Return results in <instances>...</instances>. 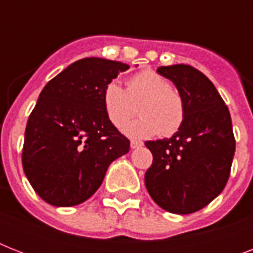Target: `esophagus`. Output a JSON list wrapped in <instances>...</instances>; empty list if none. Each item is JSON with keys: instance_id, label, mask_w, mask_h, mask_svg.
Returning <instances> with one entry per match:
<instances>
[{"instance_id": "obj_1", "label": "esophagus", "mask_w": 253, "mask_h": 253, "mask_svg": "<svg viewBox=\"0 0 253 253\" xmlns=\"http://www.w3.org/2000/svg\"><path fill=\"white\" fill-rule=\"evenodd\" d=\"M130 146H131V148L134 150V148H139V147H142L143 143L139 142V140H131Z\"/></svg>"}]
</instances>
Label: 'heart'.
Here are the masks:
<instances>
[{
  "label": "heart",
  "instance_id": "obj_1",
  "mask_svg": "<svg viewBox=\"0 0 253 253\" xmlns=\"http://www.w3.org/2000/svg\"><path fill=\"white\" fill-rule=\"evenodd\" d=\"M102 103L107 118L121 127L139 105L141 117L126 124L123 132L131 138H150L160 134L172 136L185 119L184 99L168 81L152 69H144L127 81V89L118 81H110L102 91Z\"/></svg>",
  "mask_w": 253,
  "mask_h": 253
}]
</instances>
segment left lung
<instances>
[{"mask_svg":"<svg viewBox=\"0 0 253 253\" xmlns=\"http://www.w3.org/2000/svg\"><path fill=\"white\" fill-rule=\"evenodd\" d=\"M184 99L185 119L172 138L148 140L154 162L144 176L152 200L173 214L205 208L227 184L235 138L231 115L214 84L186 64L158 68Z\"/></svg>","mask_w":253,"mask_h":253,"instance_id":"obj_1","label":"left lung"}]
</instances>
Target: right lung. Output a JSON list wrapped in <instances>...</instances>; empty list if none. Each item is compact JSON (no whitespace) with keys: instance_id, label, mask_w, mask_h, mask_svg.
Segmentation results:
<instances>
[{"instance_id":"obj_1","label":"right lung","mask_w":253,"mask_h":253,"mask_svg":"<svg viewBox=\"0 0 253 253\" xmlns=\"http://www.w3.org/2000/svg\"><path fill=\"white\" fill-rule=\"evenodd\" d=\"M130 65L85 57L47 83L25 131L22 166L47 204H83L101 186L107 168L130 151V140L107 118L102 91Z\"/></svg>"}]
</instances>
